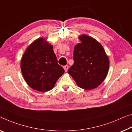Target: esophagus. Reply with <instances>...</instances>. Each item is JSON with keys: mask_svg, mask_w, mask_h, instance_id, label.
I'll return each mask as SVG.
<instances>
[{"mask_svg": "<svg viewBox=\"0 0 132 132\" xmlns=\"http://www.w3.org/2000/svg\"><path fill=\"white\" fill-rule=\"evenodd\" d=\"M63 67H64V69L65 71V72L67 71L68 69V65H65V66Z\"/></svg>", "mask_w": 132, "mask_h": 132, "instance_id": "1", "label": "esophagus"}]
</instances>
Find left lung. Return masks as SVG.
<instances>
[{"instance_id": "1", "label": "left lung", "mask_w": 132, "mask_h": 132, "mask_svg": "<svg viewBox=\"0 0 132 132\" xmlns=\"http://www.w3.org/2000/svg\"><path fill=\"white\" fill-rule=\"evenodd\" d=\"M79 38L81 42L75 46L74 64L68 72L80 88L91 90L98 87L106 78L109 60L104 48L94 38L86 35Z\"/></svg>"}]
</instances>
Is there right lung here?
<instances>
[{"label":"right lung","instance_id":"add662e5","mask_svg":"<svg viewBox=\"0 0 132 132\" xmlns=\"http://www.w3.org/2000/svg\"><path fill=\"white\" fill-rule=\"evenodd\" d=\"M21 67L26 82L32 88L48 92L64 73L58 64L52 45L39 38L28 46L22 58Z\"/></svg>","mask_w":132,"mask_h":132}]
</instances>
